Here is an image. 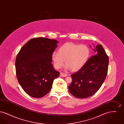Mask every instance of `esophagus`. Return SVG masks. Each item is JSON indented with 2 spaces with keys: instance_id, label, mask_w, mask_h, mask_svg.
Returning a JSON list of instances; mask_svg holds the SVG:
<instances>
[{
  "instance_id": "34e87169",
  "label": "esophagus",
  "mask_w": 124,
  "mask_h": 124,
  "mask_svg": "<svg viewBox=\"0 0 124 124\" xmlns=\"http://www.w3.org/2000/svg\"><path fill=\"white\" fill-rule=\"evenodd\" d=\"M67 76V75L66 74H65V73H64L61 72V73H60V77H66Z\"/></svg>"
}]
</instances>
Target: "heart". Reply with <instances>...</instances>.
<instances>
[{
    "instance_id": "1",
    "label": "heart",
    "mask_w": 124,
    "mask_h": 124,
    "mask_svg": "<svg viewBox=\"0 0 124 124\" xmlns=\"http://www.w3.org/2000/svg\"><path fill=\"white\" fill-rule=\"evenodd\" d=\"M58 53H53L51 57L56 69L62 68L65 61L66 69L77 71L80 70L88 62L91 50L86 45L67 43L59 48Z\"/></svg>"
}]
</instances>
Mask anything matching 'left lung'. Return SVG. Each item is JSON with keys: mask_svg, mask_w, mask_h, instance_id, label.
<instances>
[{"mask_svg": "<svg viewBox=\"0 0 124 124\" xmlns=\"http://www.w3.org/2000/svg\"><path fill=\"white\" fill-rule=\"evenodd\" d=\"M93 51L94 55L89 58L85 66L71 75L72 80L69 91L78 98H86L95 94L106 78L108 57L101 45L95 47Z\"/></svg>", "mask_w": 124, "mask_h": 124, "instance_id": "1", "label": "left lung"}]
</instances>
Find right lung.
<instances>
[{
  "instance_id": "obj_1",
  "label": "right lung",
  "mask_w": 124,
  "mask_h": 124,
  "mask_svg": "<svg viewBox=\"0 0 124 124\" xmlns=\"http://www.w3.org/2000/svg\"><path fill=\"white\" fill-rule=\"evenodd\" d=\"M59 43L45 38L30 39L18 54L15 68L18 81L30 96L40 98L50 91L59 72L53 68L52 55Z\"/></svg>"
}]
</instances>
